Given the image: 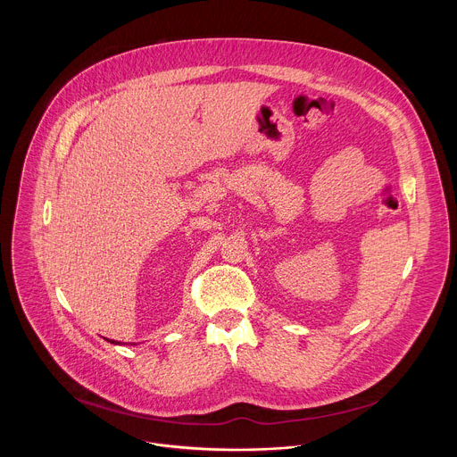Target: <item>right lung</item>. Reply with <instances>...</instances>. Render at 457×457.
<instances>
[{"instance_id": "1", "label": "right lung", "mask_w": 457, "mask_h": 457, "mask_svg": "<svg viewBox=\"0 0 457 457\" xmlns=\"http://www.w3.org/2000/svg\"><path fill=\"white\" fill-rule=\"evenodd\" d=\"M110 344H119V342H113V340H112V342H110Z\"/></svg>"}]
</instances>
